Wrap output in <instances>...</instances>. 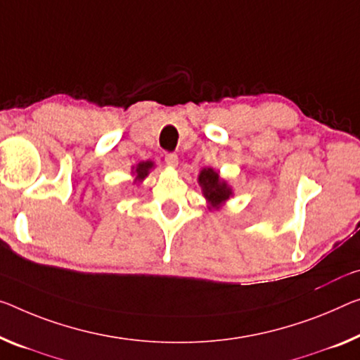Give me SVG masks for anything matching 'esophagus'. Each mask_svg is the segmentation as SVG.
<instances>
[{"mask_svg":"<svg viewBox=\"0 0 360 360\" xmlns=\"http://www.w3.org/2000/svg\"><path fill=\"white\" fill-rule=\"evenodd\" d=\"M164 161L169 165V167H176V165H179V156H176L175 153H167L165 154Z\"/></svg>","mask_w":360,"mask_h":360,"instance_id":"esophagus-1","label":"esophagus"}]
</instances>
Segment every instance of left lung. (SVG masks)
<instances>
[{
    "label": "left lung",
    "mask_w": 360,
    "mask_h": 360,
    "mask_svg": "<svg viewBox=\"0 0 360 360\" xmlns=\"http://www.w3.org/2000/svg\"><path fill=\"white\" fill-rule=\"evenodd\" d=\"M198 184L201 186L204 198L207 199L209 209H219L225 201H229L231 195H233V191H231L229 184L220 179L219 172H215L211 167L202 169L201 172H199Z\"/></svg>",
    "instance_id": "left-lung-1"
}]
</instances>
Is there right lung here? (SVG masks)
<instances>
[{"label":"right lung","instance_id":"1","mask_svg":"<svg viewBox=\"0 0 360 360\" xmlns=\"http://www.w3.org/2000/svg\"><path fill=\"white\" fill-rule=\"evenodd\" d=\"M154 167V162L151 161H146V162H140L136 165V167H134V175H135V181H141L145 180L149 170H151Z\"/></svg>","mask_w":360,"mask_h":360}]
</instances>
